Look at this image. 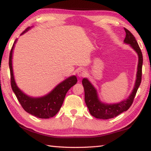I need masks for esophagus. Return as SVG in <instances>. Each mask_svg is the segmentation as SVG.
Wrapping results in <instances>:
<instances>
[{
	"mask_svg": "<svg viewBox=\"0 0 151 151\" xmlns=\"http://www.w3.org/2000/svg\"><path fill=\"white\" fill-rule=\"evenodd\" d=\"M85 75H86V72L85 70L81 69L78 72V76H79V77H83V76H85Z\"/></svg>",
	"mask_w": 151,
	"mask_h": 151,
	"instance_id": "esophagus-1",
	"label": "esophagus"
}]
</instances>
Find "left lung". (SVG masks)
I'll return each instance as SVG.
<instances>
[{
  "label": "left lung",
  "instance_id": "obj_1",
  "mask_svg": "<svg viewBox=\"0 0 151 151\" xmlns=\"http://www.w3.org/2000/svg\"><path fill=\"white\" fill-rule=\"evenodd\" d=\"M126 32V37L124 42L129 44L130 46L136 51L139 56V63H138L137 79L134 86L130 96L127 100L122 101L118 103L105 104L101 103L99 99L96 88L89 82L87 78H84L82 81L84 90H85V103L89 110L92 116L96 119H109L118 116L122 112L127 111L133 103L134 96L136 95L138 88L141 83L142 79V54L138 42L133 35L129 30L124 28Z\"/></svg>",
  "mask_w": 151,
  "mask_h": 151
}]
</instances>
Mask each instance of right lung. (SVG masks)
Instances as JSON below:
<instances>
[{
  "label": "right lung",
  "mask_w": 151,
  "mask_h": 151,
  "mask_svg": "<svg viewBox=\"0 0 151 151\" xmlns=\"http://www.w3.org/2000/svg\"><path fill=\"white\" fill-rule=\"evenodd\" d=\"M30 29L28 27L24 30L21 35L24 34ZM17 39L15 40L9 56V68L11 72V84L12 91L16 95L18 101L21 104L22 108L28 113L37 116L40 119H49L57 114L60 107L62 106L64 99L68 91L77 83L76 76H71L65 79L62 83L58 84L53 90L42 97H31L27 95L23 92L20 90L15 83L13 70L12 65V51H13L14 44Z\"/></svg>",
  "instance_id": "obj_1"
}]
</instances>
